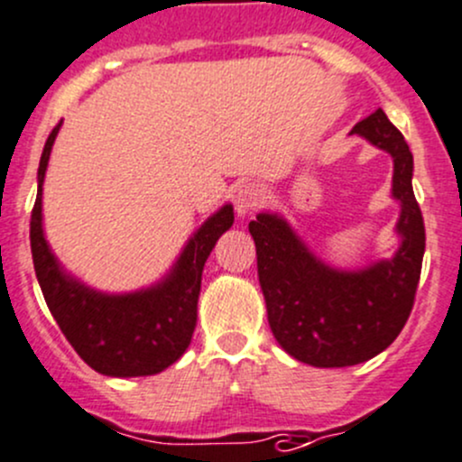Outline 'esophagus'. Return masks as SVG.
<instances>
[{
	"label": "esophagus",
	"instance_id": "esophagus-1",
	"mask_svg": "<svg viewBox=\"0 0 462 462\" xmlns=\"http://www.w3.org/2000/svg\"><path fill=\"white\" fill-rule=\"evenodd\" d=\"M265 192L259 183H241L235 189V209L239 217H248L250 212L259 208L263 203Z\"/></svg>",
	"mask_w": 462,
	"mask_h": 462
}]
</instances>
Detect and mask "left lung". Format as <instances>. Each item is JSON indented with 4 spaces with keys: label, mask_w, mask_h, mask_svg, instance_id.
I'll list each match as a JSON object with an SVG mask.
<instances>
[{
    "label": "left lung",
    "mask_w": 462,
    "mask_h": 462,
    "mask_svg": "<svg viewBox=\"0 0 462 462\" xmlns=\"http://www.w3.org/2000/svg\"><path fill=\"white\" fill-rule=\"evenodd\" d=\"M393 158L391 197L400 203L391 259L357 270L319 259L277 212H259L248 230L257 245L259 283L279 346L304 365L339 369L371 360L400 335L413 309L425 254V223L413 197V156L377 109L351 129Z\"/></svg>",
    "instance_id": "1"
}]
</instances>
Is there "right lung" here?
<instances>
[{
  "label": "right lung",
  "instance_id": "right-lung-1",
  "mask_svg": "<svg viewBox=\"0 0 462 462\" xmlns=\"http://www.w3.org/2000/svg\"><path fill=\"white\" fill-rule=\"evenodd\" d=\"M60 127L46 138L31 217V253L46 306L64 337L93 371L111 377L153 375L192 342L203 265L235 223L230 203L201 223L161 282L134 292H102L73 277L51 250L42 226V185Z\"/></svg>",
  "mask_w": 462,
  "mask_h": 462
}]
</instances>
